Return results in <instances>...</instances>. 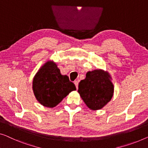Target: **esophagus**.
Instances as JSON below:
<instances>
[{"mask_svg":"<svg viewBox=\"0 0 148 148\" xmlns=\"http://www.w3.org/2000/svg\"><path fill=\"white\" fill-rule=\"evenodd\" d=\"M74 84H75V86H76V89H78V82L77 81V80H76V81H74Z\"/></svg>","mask_w":148,"mask_h":148,"instance_id":"1","label":"esophagus"}]
</instances>
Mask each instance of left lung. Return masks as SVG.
Instances as JSON below:
<instances>
[{
    "instance_id": "1",
    "label": "left lung",
    "mask_w": 148,
    "mask_h": 148,
    "mask_svg": "<svg viewBox=\"0 0 148 148\" xmlns=\"http://www.w3.org/2000/svg\"><path fill=\"white\" fill-rule=\"evenodd\" d=\"M108 71L95 69L89 71L79 82L78 92L86 105L92 110L103 108L112 100L114 86Z\"/></svg>"
}]
</instances>
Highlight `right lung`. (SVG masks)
Segmentation results:
<instances>
[{
    "label": "right lung",
    "instance_id": "1",
    "mask_svg": "<svg viewBox=\"0 0 148 148\" xmlns=\"http://www.w3.org/2000/svg\"><path fill=\"white\" fill-rule=\"evenodd\" d=\"M32 90L35 98L41 105L52 108L76 88L68 76L60 73L56 62L48 60L34 76Z\"/></svg>",
    "mask_w": 148,
    "mask_h": 148
}]
</instances>
